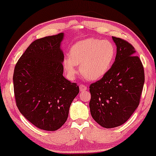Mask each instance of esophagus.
Here are the masks:
<instances>
[{
	"instance_id": "esophagus-1",
	"label": "esophagus",
	"mask_w": 156,
	"mask_h": 156,
	"mask_svg": "<svg viewBox=\"0 0 156 156\" xmlns=\"http://www.w3.org/2000/svg\"><path fill=\"white\" fill-rule=\"evenodd\" d=\"M79 88H80V91H86V89H87V87L84 85V84H80L79 85Z\"/></svg>"
}]
</instances>
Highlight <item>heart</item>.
<instances>
[{"label": "heart", "instance_id": "1", "mask_svg": "<svg viewBox=\"0 0 156 156\" xmlns=\"http://www.w3.org/2000/svg\"><path fill=\"white\" fill-rule=\"evenodd\" d=\"M116 55L115 46L111 41L88 38L73 44L68 59L63 60V68L69 78L78 73L76 65L80 66V73L90 80H97L110 70Z\"/></svg>", "mask_w": 156, "mask_h": 156}]
</instances>
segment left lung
Instances as JSON below:
<instances>
[{"mask_svg": "<svg viewBox=\"0 0 156 156\" xmlns=\"http://www.w3.org/2000/svg\"><path fill=\"white\" fill-rule=\"evenodd\" d=\"M117 47L115 62L100 80L89 86L91 116L101 126H119L128 121L140 104L144 83V67L134 46L112 37Z\"/></svg>", "mask_w": 156, "mask_h": 156, "instance_id": "8db88e82", "label": "left lung"}]
</instances>
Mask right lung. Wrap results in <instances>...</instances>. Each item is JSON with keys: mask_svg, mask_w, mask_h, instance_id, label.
Segmentation results:
<instances>
[{"mask_svg": "<svg viewBox=\"0 0 156 156\" xmlns=\"http://www.w3.org/2000/svg\"><path fill=\"white\" fill-rule=\"evenodd\" d=\"M64 33L33 41L14 67V97L22 115L37 128L56 131L65 123L79 87L63 76Z\"/></svg>", "mask_w": 156, "mask_h": 156, "instance_id": "right-lung-1", "label": "right lung"}]
</instances>
